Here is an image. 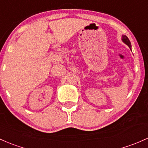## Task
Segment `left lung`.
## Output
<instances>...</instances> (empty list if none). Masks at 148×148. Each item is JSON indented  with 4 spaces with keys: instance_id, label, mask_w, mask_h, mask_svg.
<instances>
[{
    "instance_id": "obj_1",
    "label": "left lung",
    "mask_w": 148,
    "mask_h": 148,
    "mask_svg": "<svg viewBox=\"0 0 148 148\" xmlns=\"http://www.w3.org/2000/svg\"><path fill=\"white\" fill-rule=\"evenodd\" d=\"M122 40H123V42L125 43V44H127V45L129 47L130 49H131V42H130V40L128 39V38L126 36L124 35L123 36V37H122Z\"/></svg>"
}]
</instances>
